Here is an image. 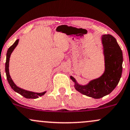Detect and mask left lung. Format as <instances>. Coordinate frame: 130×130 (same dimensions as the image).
Here are the masks:
<instances>
[{
  "label": "left lung",
  "mask_w": 130,
  "mask_h": 130,
  "mask_svg": "<svg viewBox=\"0 0 130 130\" xmlns=\"http://www.w3.org/2000/svg\"><path fill=\"white\" fill-rule=\"evenodd\" d=\"M102 43L105 60V71L102 76L86 85H79L70 76L76 91L94 99L109 94L118 84L122 73L123 54L115 38L110 35H102Z\"/></svg>",
  "instance_id": "left-lung-1"
}]
</instances>
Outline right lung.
<instances>
[{
    "label": "right lung",
    "mask_w": 130,
    "mask_h": 130,
    "mask_svg": "<svg viewBox=\"0 0 130 130\" xmlns=\"http://www.w3.org/2000/svg\"><path fill=\"white\" fill-rule=\"evenodd\" d=\"M18 41L19 39H17L14 44H13L12 46L8 48V51H7V57H6V62H5V73H6V76H7V79L8 81V83H9L10 86H11L12 89H13L15 92H17V93L23 95V97H25V98L27 99H37V98H39V96H42L46 92V91H44L42 92H31V91H26L25 90L23 89H21V88H19L14 83V82L11 78L10 75L9 73V61H10V57L11 54L12 53V52L13 51L14 49L17 47V45H18Z\"/></svg>",
    "instance_id": "obj_1"
}]
</instances>
